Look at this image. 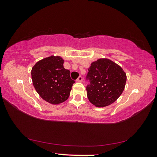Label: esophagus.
Wrapping results in <instances>:
<instances>
[{"instance_id":"34e87169","label":"esophagus","mask_w":157,"mask_h":157,"mask_svg":"<svg viewBox=\"0 0 157 157\" xmlns=\"http://www.w3.org/2000/svg\"><path fill=\"white\" fill-rule=\"evenodd\" d=\"M76 81L78 82H82V76H79V78L77 79Z\"/></svg>"}]
</instances>
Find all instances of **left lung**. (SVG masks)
Here are the masks:
<instances>
[{
    "label": "left lung",
    "mask_w": 157,
    "mask_h": 157,
    "mask_svg": "<svg viewBox=\"0 0 157 157\" xmlns=\"http://www.w3.org/2000/svg\"><path fill=\"white\" fill-rule=\"evenodd\" d=\"M87 78L91 82L86 87L89 102L98 107L113 103L123 92L126 73L120 66L107 58H100L91 63Z\"/></svg>",
    "instance_id": "1"
}]
</instances>
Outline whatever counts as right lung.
<instances>
[{
	"label": "right lung",
	"instance_id": "1",
	"mask_svg": "<svg viewBox=\"0 0 157 157\" xmlns=\"http://www.w3.org/2000/svg\"><path fill=\"white\" fill-rule=\"evenodd\" d=\"M60 56L44 58L32 68L33 86L42 99L52 105H59L68 99L75 81L70 71L63 67Z\"/></svg>",
	"mask_w": 157,
	"mask_h": 157
}]
</instances>
